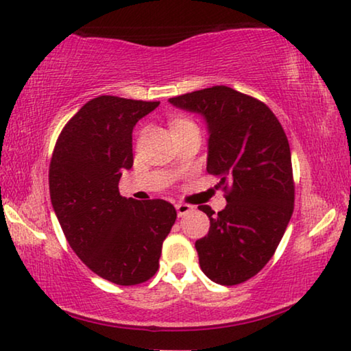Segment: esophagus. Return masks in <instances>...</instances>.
<instances>
[{
  "label": "esophagus",
  "instance_id": "34e87169",
  "mask_svg": "<svg viewBox=\"0 0 351 351\" xmlns=\"http://www.w3.org/2000/svg\"><path fill=\"white\" fill-rule=\"evenodd\" d=\"M192 211H193V206L187 205V203H178V205H176V213H178V216H180V217L186 216L187 213H192Z\"/></svg>",
  "mask_w": 351,
  "mask_h": 351
}]
</instances>
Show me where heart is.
I'll return each instance as SVG.
<instances>
[{"instance_id": "heart-1", "label": "heart", "mask_w": 351, "mask_h": 351, "mask_svg": "<svg viewBox=\"0 0 351 351\" xmlns=\"http://www.w3.org/2000/svg\"><path fill=\"white\" fill-rule=\"evenodd\" d=\"M189 123H191L189 119H184V118H178V119H173V121H171V129L178 128V125H184V124H189Z\"/></svg>"}]
</instances>
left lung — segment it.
Returning a JSON list of instances; mask_svg holds the SVG:
<instances>
[{
  "instance_id": "8db88e82",
  "label": "left lung",
  "mask_w": 351,
  "mask_h": 351,
  "mask_svg": "<svg viewBox=\"0 0 351 351\" xmlns=\"http://www.w3.org/2000/svg\"><path fill=\"white\" fill-rule=\"evenodd\" d=\"M205 117L209 175L221 178L227 206L195 241L200 268L221 285L249 280L268 263L295 208L290 145L284 128L258 99L228 86H213L169 99Z\"/></svg>"
}]
</instances>
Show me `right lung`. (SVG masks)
<instances>
[{
	"label": "right lung",
	"instance_id": "add662e5",
	"mask_svg": "<svg viewBox=\"0 0 351 351\" xmlns=\"http://www.w3.org/2000/svg\"><path fill=\"white\" fill-rule=\"evenodd\" d=\"M159 102L99 96L62 128L50 160V198L77 257L117 285H137L159 269L162 243L176 221L171 203L119 195L134 164L132 130Z\"/></svg>",
	"mask_w": 351,
	"mask_h": 351
}]
</instances>
